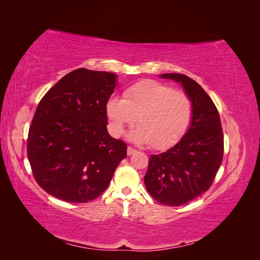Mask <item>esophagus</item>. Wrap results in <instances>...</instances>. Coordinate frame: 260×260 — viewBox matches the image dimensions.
I'll return each instance as SVG.
<instances>
[{
	"label": "esophagus",
	"instance_id": "1",
	"mask_svg": "<svg viewBox=\"0 0 260 260\" xmlns=\"http://www.w3.org/2000/svg\"><path fill=\"white\" fill-rule=\"evenodd\" d=\"M136 152H137L136 149H135V148H132V147H130V146L127 148V155H128V156L133 155V154H135Z\"/></svg>",
	"mask_w": 260,
	"mask_h": 260
}]
</instances>
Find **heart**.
<instances>
[{
	"instance_id": "1",
	"label": "heart",
	"mask_w": 260,
	"mask_h": 260,
	"mask_svg": "<svg viewBox=\"0 0 260 260\" xmlns=\"http://www.w3.org/2000/svg\"><path fill=\"white\" fill-rule=\"evenodd\" d=\"M106 114L113 136L119 137L138 118L140 125L128 133V139L164 149L184 135L192 117V103L184 92L166 83L142 80L125 90L124 99L109 98Z\"/></svg>"
}]
</instances>
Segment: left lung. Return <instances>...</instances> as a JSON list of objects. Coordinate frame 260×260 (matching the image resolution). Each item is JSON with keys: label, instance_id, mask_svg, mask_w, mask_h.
I'll use <instances>...</instances> for the list:
<instances>
[{"label": "left lung", "instance_id": "1", "mask_svg": "<svg viewBox=\"0 0 260 260\" xmlns=\"http://www.w3.org/2000/svg\"><path fill=\"white\" fill-rule=\"evenodd\" d=\"M181 84L192 103L190 127L179 142L149 157L146 190L162 205L180 206L199 198L212 184L222 162L223 133L214 102L202 86L181 74H161Z\"/></svg>", "mask_w": 260, "mask_h": 260}]
</instances>
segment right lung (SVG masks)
Segmentation results:
<instances>
[{"mask_svg": "<svg viewBox=\"0 0 260 260\" xmlns=\"http://www.w3.org/2000/svg\"><path fill=\"white\" fill-rule=\"evenodd\" d=\"M117 75L85 68L67 74L46 92L29 128L27 155L43 190L68 203L103 193L127 145L109 136L106 103Z\"/></svg>", "mask_w": 260, "mask_h": 260, "instance_id": "right-lung-1", "label": "right lung"}]
</instances>
